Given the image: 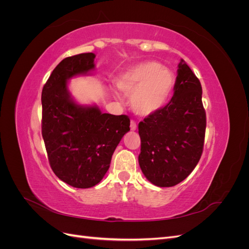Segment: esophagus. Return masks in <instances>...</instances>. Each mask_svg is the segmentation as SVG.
Segmentation results:
<instances>
[{"mask_svg":"<svg viewBox=\"0 0 249 249\" xmlns=\"http://www.w3.org/2000/svg\"><path fill=\"white\" fill-rule=\"evenodd\" d=\"M131 130L132 131H136V129H137V124H136V123L134 122V120H131Z\"/></svg>","mask_w":249,"mask_h":249,"instance_id":"obj_1","label":"esophagus"}]
</instances>
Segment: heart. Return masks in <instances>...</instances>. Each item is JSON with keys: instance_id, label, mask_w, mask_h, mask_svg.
Returning a JSON list of instances; mask_svg holds the SVG:
<instances>
[{"instance_id": "b5f03b06", "label": "heart", "mask_w": 249, "mask_h": 249, "mask_svg": "<svg viewBox=\"0 0 249 249\" xmlns=\"http://www.w3.org/2000/svg\"><path fill=\"white\" fill-rule=\"evenodd\" d=\"M120 91L131 94L130 105L135 113L148 116L162 109L175 87V76L163 65L147 61L130 67L116 80Z\"/></svg>"}]
</instances>
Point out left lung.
Instances as JSON below:
<instances>
[{
    "mask_svg": "<svg viewBox=\"0 0 249 249\" xmlns=\"http://www.w3.org/2000/svg\"><path fill=\"white\" fill-rule=\"evenodd\" d=\"M173 96L166 106L139 123L143 175L158 187H172L196 166L203 149L206 111L200 82L183 59L178 64Z\"/></svg>",
    "mask_w": 249,
    "mask_h": 249,
    "instance_id": "1",
    "label": "left lung"
}]
</instances>
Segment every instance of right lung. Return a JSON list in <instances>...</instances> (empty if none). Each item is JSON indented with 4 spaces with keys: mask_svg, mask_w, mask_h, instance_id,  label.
I'll list each match as a JSON object with an SVG mask.
<instances>
[{
    "mask_svg": "<svg viewBox=\"0 0 249 249\" xmlns=\"http://www.w3.org/2000/svg\"><path fill=\"white\" fill-rule=\"evenodd\" d=\"M94 58L93 53H84L63 59L41 93V133L51 168L64 183L81 189L101 182L119 141L130 131L126 115L102 113L97 106L72 100L67 81L94 70Z\"/></svg>",
    "mask_w": 249,
    "mask_h": 249,
    "instance_id": "add662e5",
    "label": "right lung"
}]
</instances>
